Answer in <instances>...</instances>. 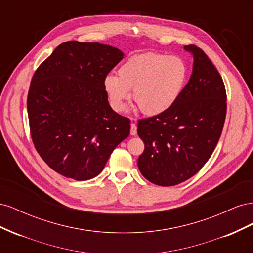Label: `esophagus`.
Instances as JSON below:
<instances>
[{
  "label": "esophagus",
  "mask_w": 253,
  "mask_h": 253,
  "mask_svg": "<svg viewBox=\"0 0 253 253\" xmlns=\"http://www.w3.org/2000/svg\"><path fill=\"white\" fill-rule=\"evenodd\" d=\"M137 134V126L135 124H131V135L135 136Z\"/></svg>",
  "instance_id": "34e87169"
}]
</instances>
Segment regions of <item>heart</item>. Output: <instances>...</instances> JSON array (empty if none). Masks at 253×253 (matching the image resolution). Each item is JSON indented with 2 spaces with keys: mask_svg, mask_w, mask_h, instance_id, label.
<instances>
[{
  "mask_svg": "<svg viewBox=\"0 0 253 253\" xmlns=\"http://www.w3.org/2000/svg\"><path fill=\"white\" fill-rule=\"evenodd\" d=\"M188 78V66L176 56L147 52L128 58L118 76L106 75L103 87L112 108L122 112L131 97L149 116L163 114L178 100Z\"/></svg>",
  "mask_w": 253,
  "mask_h": 253,
  "instance_id": "b5f03b06",
  "label": "heart"
}]
</instances>
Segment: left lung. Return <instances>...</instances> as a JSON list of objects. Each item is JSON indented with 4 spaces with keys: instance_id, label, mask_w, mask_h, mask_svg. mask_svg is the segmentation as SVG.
Here are the masks:
<instances>
[{
    "instance_id": "8db88e82",
    "label": "left lung",
    "mask_w": 253,
    "mask_h": 253,
    "mask_svg": "<svg viewBox=\"0 0 253 253\" xmlns=\"http://www.w3.org/2000/svg\"><path fill=\"white\" fill-rule=\"evenodd\" d=\"M185 49L193 55V71L178 100L137 125L144 143L139 171L163 187L178 185L202 169L216 147L226 118V88L216 67L200 47L186 45Z\"/></svg>"
}]
</instances>
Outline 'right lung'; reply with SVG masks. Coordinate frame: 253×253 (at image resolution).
Here are the masks:
<instances>
[{
    "label": "right lung",
    "instance_id": "1",
    "mask_svg": "<svg viewBox=\"0 0 253 253\" xmlns=\"http://www.w3.org/2000/svg\"><path fill=\"white\" fill-rule=\"evenodd\" d=\"M124 52L100 43L67 41L35 72L27 96L32 139L53 171L87 180L101 173L129 134V119L114 112L103 80Z\"/></svg>",
    "mask_w": 253,
    "mask_h": 253
}]
</instances>
